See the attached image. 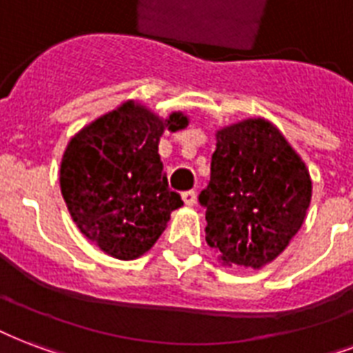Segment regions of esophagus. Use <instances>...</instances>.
Masks as SVG:
<instances>
[{"label":"esophagus","mask_w":353,"mask_h":353,"mask_svg":"<svg viewBox=\"0 0 353 353\" xmlns=\"http://www.w3.org/2000/svg\"><path fill=\"white\" fill-rule=\"evenodd\" d=\"M182 201L186 206H193L197 203V193L195 192H184L182 193Z\"/></svg>","instance_id":"esophagus-1"}]
</instances>
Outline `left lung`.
Listing matches in <instances>:
<instances>
[{"mask_svg":"<svg viewBox=\"0 0 353 353\" xmlns=\"http://www.w3.org/2000/svg\"><path fill=\"white\" fill-rule=\"evenodd\" d=\"M210 180L199 195L206 242L230 266H266L305 221L312 182L305 161L266 119L216 132Z\"/></svg>","mask_w":353,"mask_h":353,"instance_id":"1","label":"left lung"}]
</instances>
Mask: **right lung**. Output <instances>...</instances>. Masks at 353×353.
<instances>
[{"instance_id":"add662e5","label":"right lung","mask_w":353,"mask_h":353,"mask_svg":"<svg viewBox=\"0 0 353 353\" xmlns=\"http://www.w3.org/2000/svg\"><path fill=\"white\" fill-rule=\"evenodd\" d=\"M190 119H167L128 100L98 117L68 141L59 184L81 234L105 255L134 261L165 230L182 199L167 186L158 154L161 134L186 128Z\"/></svg>"}]
</instances>
